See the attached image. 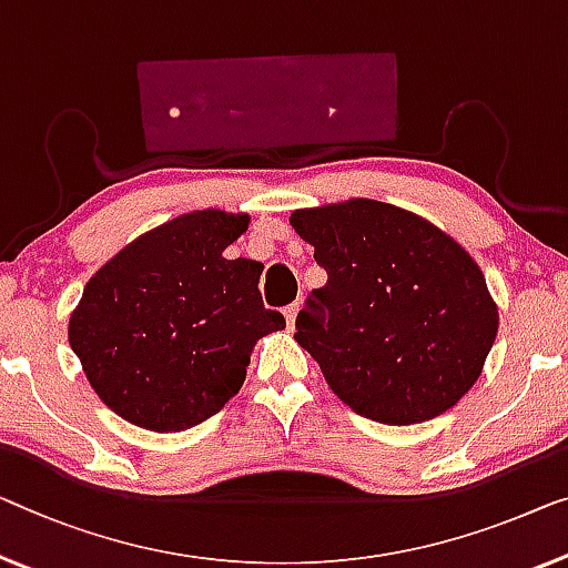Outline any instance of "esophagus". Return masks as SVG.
<instances>
[{
	"mask_svg": "<svg viewBox=\"0 0 568 568\" xmlns=\"http://www.w3.org/2000/svg\"><path fill=\"white\" fill-rule=\"evenodd\" d=\"M298 311H301V301H293L291 306L285 308V321H287V326H291V328L295 324V316H298Z\"/></svg>",
	"mask_w": 568,
	"mask_h": 568,
	"instance_id": "34e87169",
	"label": "esophagus"
}]
</instances>
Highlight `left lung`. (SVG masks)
<instances>
[{"instance_id": "8db88e82", "label": "left lung", "mask_w": 568, "mask_h": 568, "mask_svg": "<svg viewBox=\"0 0 568 568\" xmlns=\"http://www.w3.org/2000/svg\"><path fill=\"white\" fill-rule=\"evenodd\" d=\"M326 285L295 342L354 413L413 426L471 390L497 336V306L469 252L410 211L349 199L291 214Z\"/></svg>"}]
</instances>
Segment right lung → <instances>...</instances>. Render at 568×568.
Returning <instances> with one entry per match:
<instances>
[{"instance_id": "add662e5", "label": "right lung", "mask_w": 568, "mask_h": 568, "mask_svg": "<svg viewBox=\"0 0 568 568\" xmlns=\"http://www.w3.org/2000/svg\"><path fill=\"white\" fill-rule=\"evenodd\" d=\"M247 214L191 211L99 267L68 321V344L116 416L175 434L224 408L257 338L285 328L262 306L255 260H226Z\"/></svg>"}]
</instances>
